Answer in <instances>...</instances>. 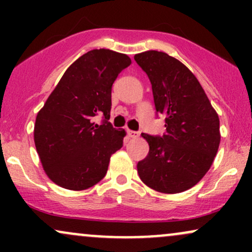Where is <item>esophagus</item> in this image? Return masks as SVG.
<instances>
[{"mask_svg": "<svg viewBox=\"0 0 252 252\" xmlns=\"http://www.w3.org/2000/svg\"><path fill=\"white\" fill-rule=\"evenodd\" d=\"M128 135H129V137H131V138H137L138 136H140V132L134 131V130H128Z\"/></svg>", "mask_w": 252, "mask_h": 252, "instance_id": "obj_1", "label": "esophagus"}]
</instances>
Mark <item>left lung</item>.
Listing matches in <instances>:
<instances>
[{
    "label": "left lung",
    "instance_id": "8db88e82",
    "mask_svg": "<svg viewBox=\"0 0 252 252\" xmlns=\"http://www.w3.org/2000/svg\"><path fill=\"white\" fill-rule=\"evenodd\" d=\"M152 84L158 114L164 115L162 136L142 134L149 144L137 172L147 186L180 193L201 180L220 143L219 117L194 74L167 53L147 51L134 57Z\"/></svg>",
    "mask_w": 252,
    "mask_h": 252
}]
</instances>
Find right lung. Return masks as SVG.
<instances>
[{"mask_svg":"<svg viewBox=\"0 0 252 252\" xmlns=\"http://www.w3.org/2000/svg\"><path fill=\"white\" fill-rule=\"evenodd\" d=\"M131 63L126 54L92 50L78 58L37 112L34 142L46 174L58 186L83 190L108 172L111 155L122 148L124 130L109 122L111 88ZM103 114L100 126L93 117Z\"/></svg>","mask_w":252,"mask_h":252,"instance_id":"obj_1","label":"right lung"}]
</instances>
